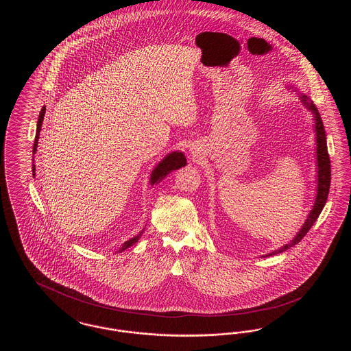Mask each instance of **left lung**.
<instances>
[{
    "label": "left lung",
    "mask_w": 351,
    "mask_h": 351,
    "mask_svg": "<svg viewBox=\"0 0 351 351\" xmlns=\"http://www.w3.org/2000/svg\"><path fill=\"white\" fill-rule=\"evenodd\" d=\"M288 88H292L295 90H298V88H295L293 85H288ZM302 105L313 114L312 117L315 119V134H316V165H317V193H316V200L312 206V210L309 212L308 217L305 219V222L302 223L300 230L295 235V238L282 246L278 250L268 252L263 256H272L276 254H280L283 251L291 249L292 246L298 245L301 239L305 237V234L309 232V229L313 226V223L316 222L321 210L324 209L326 200H328V195H329V188H330V159H329V154H328V146H326V133H325V128L322 123L321 116L318 113L316 105L313 104V101L311 100L306 95L299 93Z\"/></svg>",
    "instance_id": "obj_1"
}]
</instances>
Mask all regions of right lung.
Wrapping results in <instances>:
<instances>
[{
	"label": "right lung",
	"instance_id": "right-lung-1",
	"mask_svg": "<svg viewBox=\"0 0 351 351\" xmlns=\"http://www.w3.org/2000/svg\"><path fill=\"white\" fill-rule=\"evenodd\" d=\"M45 113H46V106L42 108L40 113H39V118H38V123H36V134H35V141H34L33 146V154H36V147H38V139H39V134L42 130V123H43V118H45ZM186 165V159H185V155L180 151H173V152H169L168 155H166L158 165L156 167L152 169L150 175V184L160 183L166 176H167L169 172L175 171V169H179V168L184 167ZM33 175L35 176V165H33ZM145 233V229L141 230V233L138 235H135L134 238H130L129 241H126L121 249L117 250V252H122V251L129 249L130 246H133L134 243H136L141 238V235Z\"/></svg>",
	"mask_w": 351,
	"mask_h": 351
}]
</instances>
